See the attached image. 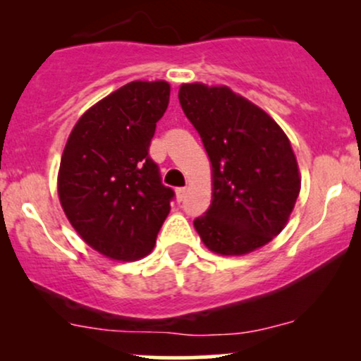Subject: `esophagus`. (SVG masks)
I'll list each match as a JSON object with an SVG mask.
<instances>
[{
  "label": "esophagus",
  "mask_w": 361,
  "mask_h": 361,
  "mask_svg": "<svg viewBox=\"0 0 361 361\" xmlns=\"http://www.w3.org/2000/svg\"><path fill=\"white\" fill-rule=\"evenodd\" d=\"M186 195V188H176V202H183Z\"/></svg>",
  "instance_id": "esophagus-1"
}]
</instances>
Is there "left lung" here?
<instances>
[{
  "label": "left lung",
  "mask_w": 361,
  "mask_h": 361,
  "mask_svg": "<svg viewBox=\"0 0 361 361\" xmlns=\"http://www.w3.org/2000/svg\"><path fill=\"white\" fill-rule=\"evenodd\" d=\"M178 98L212 163V204L195 219V229L219 255L264 246L281 233L300 192L288 137L270 115L226 86L183 85Z\"/></svg>",
  "instance_id": "8db88e82"
}]
</instances>
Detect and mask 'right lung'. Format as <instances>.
I'll list each match as a JSON object with an SVG mask.
<instances>
[{
	"mask_svg": "<svg viewBox=\"0 0 361 361\" xmlns=\"http://www.w3.org/2000/svg\"><path fill=\"white\" fill-rule=\"evenodd\" d=\"M169 103L166 81H132L74 126L59 168V198L78 234L109 258L151 252L175 192L149 156Z\"/></svg>",
	"mask_w": 361,
	"mask_h": 361,
	"instance_id": "1",
	"label": "right lung"
}]
</instances>
